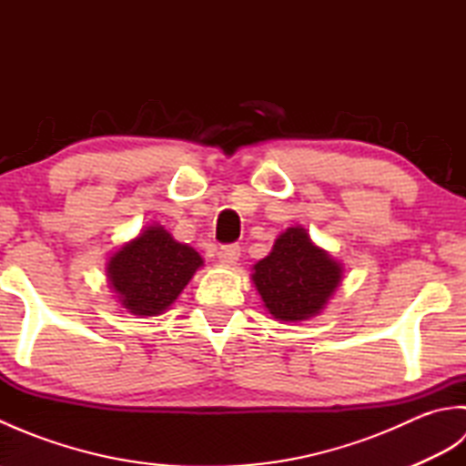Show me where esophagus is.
Returning <instances> with one entry per match:
<instances>
[{"mask_svg": "<svg viewBox=\"0 0 466 466\" xmlns=\"http://www.w3.org/2000/svg\"><path fill=\"white\" fill-rule=\"evenodd\" d=\"M218 258H220V262L226 264V266L236 264V262H238V258H240V246L238 244L222 246V248L218 250Z\"/></svg>", "mask_w": 466, "mask_h": 466, "instance_id": "34e87169", "label": "esophagus"}]
</instances>
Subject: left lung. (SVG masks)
Here are the masks:
<instances>
[{
	"instance_id": "obj_1",
	"label": "left lung",
	"mask_w": 466,
	"mask_h": 466,
	"mask_svg": "<svg viewBox=\"0 0 466 466\" xmlns=\"http://www.w3.org/2000/svg\"><path fill=\"white\" fill-rule=\"evenodd\" d=\"M344 266L314 244L302 226H290L274 240L268 256L252 266V282L280 322H304L319 316L339 290Z\"/></svg>"
}]
</instances>
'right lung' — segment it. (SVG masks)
<instances>
[{
	"mask_svg": "<svg viewBox=\"0 0 466 466\" xmlns=\"http://www.w3.org/2000/svg\"><path fill=\"white\" fill-rule=\"evenodd\" d=\"M202 266L192 246L174 240L154 222L110 254L106 276L122 309L146 319L170 309Z\"/></svg>",
	"mask_w": 466,
	"mask_h": 466,
	"instance_id": "right-lung-1",
	"label": "right lung"
}]
</instances>
